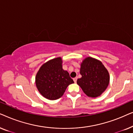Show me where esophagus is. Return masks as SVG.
Instances as JSON below:
<instances>
[{"label": "esophagus", "mask_w": 133, "mask_h": 133, "mask_svg": "<svg viewBox=\"0 0 133 133\" xmlns=\"http://www.w3.org/2000/svg\"><path fill=\"white\" fill-rule=\"evenodd\" d=\"M73 81H74V82L76 83V82H77V77H75V78H74V79H73Z\"/></svg>", "instance_id": "obj_1"}]
</instances>
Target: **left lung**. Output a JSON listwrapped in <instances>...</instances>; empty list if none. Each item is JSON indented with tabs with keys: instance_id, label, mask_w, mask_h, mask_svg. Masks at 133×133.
Instances as JSON below:
<instances>
[{
	"instance_id": "left-lung-1",
	"label": "left lung",
	"mask_w": 133,
	"mask_h": 133,
	"mask_svg": "<svg viewBox=\"0 0 133 133\" xmlns=\"http://www.w3.org/2000/svg\"><path fill=\"white\" fill-rule=\"evenodd\" d=\"M80 73L82 77L77 83L84 93L91 97L101 96L110 82L108 70L99 60L88 57L81 63Z\"/></svg>"
}]
</instances>
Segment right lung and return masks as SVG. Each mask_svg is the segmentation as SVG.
<instances>
[{"instance_id": "right-lung-1", "label": "right lung", "mask_w": 133, "mask_h": 133, "mask_svg": "<svg viewBox=\"0 0 133 133\" xmlns=\"http://www.w3.org/2000/svg\"><path fill=\"white\" fill-rule=\"evenodd\" d=\"M74 81L62 68L61 57L51 59L42 65L36 76V85L43 97L56 100L63 96L69 85Z\"/></svg>"}]
</instances>
